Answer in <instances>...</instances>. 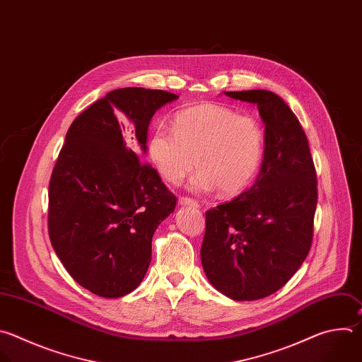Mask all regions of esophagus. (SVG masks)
Segmentation results:
<instances>
[{"label": "esophagus", "mask_w": 362, "mask_h": 362, "mask_svg": "<svg viewBox=\"0 0 362 362\" xmlns=\"http://www.w3.org/2000/svg\"><path fill=\"white\" fill-rule=\"evenodd\" d=\"M178 204L180 205H191V206H198V202L197 201H194L192 198H188V197H180L178 198Z\"/></svg>", "instance_id": "1"}]
</instances>
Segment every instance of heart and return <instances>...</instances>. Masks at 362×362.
<instances>
[{"mask_svg":"<svg viewBox=\"0 0 362 362\" xmlns=\"http://www.w3.org/2000/svg\"><path fill=\"white\" fill-rule=\"evenodd\" d=\"M264 150V128L254 117L212 103L178 111L173 129L161 124L148 141L150 160L167 182H181L197 165L199 173L189 189L209 192L218 188L224 195L251 185Z\"/></svg>","mask_w":362,"mask_h":362,"instance_id":"b5f03b06","label":"heart"}]
</instances>
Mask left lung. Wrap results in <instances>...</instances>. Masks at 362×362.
Here are the masks:
<instances>
[{
	"label": "left lung",
	"mask_w": 362,
	"mask_h": 362,
	"mask_svg": "<svg viewBox=\"0 0 362 362\" xmlns=\"http://www.w3.org/2000/svg\"><path fill=\"white\" fill-rule=\"evenodd\" d=\"M224 94L257 105L265 150L254 185L205 212L201 262L215 290L255 301L290 281L310 252L317 174L307 135L281 97L267 90Z\"/></svg>",
	"instance_id": "obj_1"
}]
</instances>
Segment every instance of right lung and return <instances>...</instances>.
I'll use <instances>...</instances> for the list:
<instances>
[{"mask_svg": "<svg viewBox=\"0 0 362 362\" xmlns=\"http://www.w3.org/2000/svg\"><path fill=\"white\" fill-rule=\"evenodd\" d=\"M177 98L163 90L118 88L68 128L49 180L48 233L68 274L95 296L119 298L135 290L151 262L153 235L175 208V195L139 154L147 151L156 111Z\"/></svg>", "mask_w": 362, "mask_h": 362, "instance_id": "1", "label": "right lung"}]
</instances>
